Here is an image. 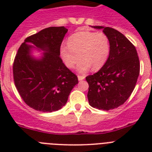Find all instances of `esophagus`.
<instances>
[{"label": "esophagus", "mask_w": 152, "mask_h": 152, "mask_svg": "<svg viewBox=\"0 0 152 152\" xmlns=\"http://www.w3.org/2000/svg\"><path fill=\"white\" fill-rule=\"evenodd\" d=\"M77 77H78V80L80 81L83 80V79H85V76H81V75H78V76H77Z\"/></svg>", "instance_id": "obj_1"}]
</instances>
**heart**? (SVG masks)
Listing matches in <instances>:
<instances>
[{"label":"heart","instance_id":"heart-1","mask_svg":"<svg viewBox=\"0 0 152 152\" xmlns=\"http://www.w3.org/2000/svg\"><path fill=\"white\" fill-rule=\"evenodd\" d=\"M110 45L108 37L102 32L79 31L69 37L68 44H63L60 55L69 69L73 68L80 57L76 69L82 72L101 69L108 59Z\"/></svg>","mask_w":152,"mask_h":152}]
</instances>
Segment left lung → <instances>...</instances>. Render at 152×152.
Instances as JSON below:
<instances>
[{"label": "left lung", "mask_w": 152, "mask_h": 152, "mask_svg": "<svg viewBox=\"0 0 152 152\" xmlns=\"http://www.w3.org/2000/svg\"><path fill=\"white\" fill-rule=\"evenodd\" d=\"M92 27L103 30L110 51L99 71L86 77L88 102L94 108L110 110L124 104L134 90L140 74L139 57L135 46L121 32L108 27Z\"/></svg>", "instance_id": "obj_1"}]
</instances>
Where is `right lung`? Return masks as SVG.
<instances>
[{
  "label": "right lung",
  "instance_id": "add662e5",
  "mask_svg": "<svg viewBox=\"0 0 152 152\" xmlns=\"http://www.w3.org/2000/svg\"><path fill=\"white\" fill-rule=\"evenodd\" d=\"M68 29L50 27L27 37L18 50L13 63V77L18 92L27 106L35 110L53 112L66 104L78 83L60 57V48ZM43 52L41 57L32 50Z\"/></svg>",
  "mask_w": 152,
  "mask_h": 152
}]
</instances>
